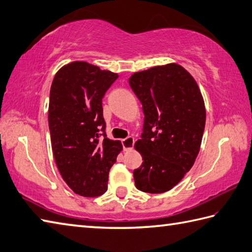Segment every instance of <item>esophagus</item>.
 Returning <instances> with one entry per match:
<instances>
[{"mask_svg": "<svg viewBox=\"0 0 252 252\" xmlns=\"http://www.w3.org/2000/svg\"><path fill=\"white\" fill-rule=\"evenodd\" d=\"M133 144H134V139H133L132 136H127V137H126V139L122 140V146L125 151L131 150L133 147Z\"/></svg>", "mask_w": 252, "mask_h": 252, "instance_id": "obj_1", "label": "esophagus"}]
</instances>
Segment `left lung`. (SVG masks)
I'll return each mask as SVG.
<instances>
[{
    "label": "left lung",
    "mask_w": 252,
    "mask_h": 252,
    "mask_svg": "<svg viewBox=\"0 0 252 252\" xmlns=\"http://www.w3.org/2000/svg\"><path fill=\"white\" fill-rule=\"evenodd\" d=\"M129 84L142 103L144 125L134 144L143 162L133 171L135 187L162 193L180 182L199 154L205 106L191 74L177 63L136 72Z\"/></svg>",
    "instance_id": "obj_1"
}]
</instances>
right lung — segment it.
Returning <instances> with one entry per match:
<instances>
[{
    "label": "right lung",
    "mask_w": 252,
    "mask_h": 252,
    "mask_svg": "<svg viewBox=\"0 0 252 252\" xmlns=\"http://www.w3.org/2000/svg\"><path fill=\"white\" fill-rule=\"evenodd\" d=\"M117 73L84 61L62 66L53 78L49 99V130L54 159L66 185L76 194L99 196L122 151L107 137L102 98Z\"/></svg>",
    "instance_id": "add662e5"
}]
</instances>
